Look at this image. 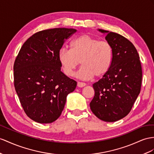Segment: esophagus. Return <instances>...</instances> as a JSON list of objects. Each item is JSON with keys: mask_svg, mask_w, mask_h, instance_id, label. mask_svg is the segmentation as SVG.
I'll use <instances>...</instances> for the list:
<instances>
[{"mask_svg": "<svg viewBox=\"0 0 154 154\" xmlns=\"http://www.w3.org/2000/svg\"><path fill=\"white\" fill-rule=\"evenodd\" d=\"M86 86V84L84 83V82H77V86L79 88L84 87V86Z\"/></svg>", "mask_w": 154, "mask_h": 154, "instance_id": "obj_1", "label": "esophagus"}]
</instances>
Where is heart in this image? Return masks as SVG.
I'll return each mask as SVG.
<instances>
[{
  "label": "heart",
  "mask_w": 154,
  "mask_h": 154,
  "mask_svg": "<svg viewBox=\"0 0 154 154\" xmlns=\"http://www.w3.org/2000/svg\"><path fill=\"white\" fill-rule=\"evenodd\" d=\"M70 49H60L58 58L63 72L67 76L73 75L78 66L82 65L77 76L84 80L94 76L101 77L112 65L114 51L112 45L106 40H100L89 34H82L71 43Z\"/></svg>",
  "instance_id": "obj_1"
}]
</instances>
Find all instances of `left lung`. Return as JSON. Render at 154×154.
<instances>
[{
    "instance_id": "obj_1",
    "label": "left lung",
    "mask_w": 154,
    "mask_h": 154,
    "mask_svg": "<svg viewBox=\"0 0 154 154\" xmlns=\"http://www.w3.org/2000/svg\"><path fill=\"white\" fill-rule=\"evenodd\" d=\"M99 31L107 34L114 57L108 72L93 84L95 95L90 107L99 119L112 122L131 111L140 92L143 72L139 53L131 42L119 34Z\"/></svg>"
}]
</instances>
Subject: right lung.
Listing matches in <instances>:
<instances>
[{"label": "right lung", "instance_id": "right-lung-1", "mask_svg": "<svg viewBox=\"0 0 154 154\" xmlns=\"http://www.w3.org/2000/svg\"><path fill=\"white\" fill-rule=\"evenodd\" d=\"M74 29L39 31L23 43L14 65V86L26 115L40 124L57 120L77 82L61 72L58 54Z\"/></svg>", "mask_w": 154, "mask_h": 154}]
</instances>
